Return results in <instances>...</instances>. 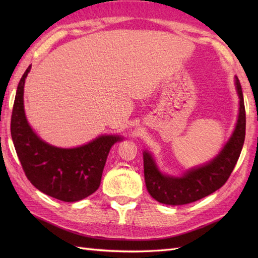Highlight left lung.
<instances>
[{
  "label": "left lung",
  "mask_w": 258,
  "mask_h": 258,
  "mask_svg": "<svg viewBox=\"0 0 258 258\" xmlns=\"http://www.w3.org/2000/svg\"><path fill=\"white\" fill-rule=\"evenodd\" d=\"M239 114L232 138L222 152L206 165L188 171L182 177H172L158 171L151 154L143 153L144 177L153 199L167 205H184L199 201L221 188L231 176L243 149L246 113L242 87L236 78Z\"/></svg>",
  "instance_id": "1"
}]
</instances>
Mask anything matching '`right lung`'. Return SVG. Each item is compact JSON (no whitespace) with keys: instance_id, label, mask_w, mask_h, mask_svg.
<instances>
[{"instance_id":"right-lung-1","label":"right lung","mask_w":258,"mask_h":258,"mask_svg":"<svg viewBox=\"0 0 258 258\" xmlns=\"http://www.w3.org/2000/svg\"><path fill=\"white\" fill-rule=\"evenodd\" d=\"M26 69L16 90L11 135L27 179L43 193L63 202H78L98 188L108 152L119 136H100L75 149H58L33 132L23 106Z\"/></svg>"}]
</instances>
